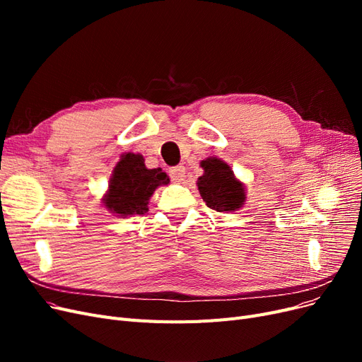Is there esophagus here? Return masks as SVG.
<instances>
[{
    "instance_id": "1",
    "label": "esophagus",
    "mask_w": 362,
    "mask_h": 362,
    "mask_svg": "<svg viewBox=\"0 0 362 362\" xmlns=\"http://www.w3.org/2000/svg\"><path fill=\"white\" fill-rule=\"evenodd\" d=\"M169 177L173 182H182L185 178V168L184 166H177V168H172L169 170Z\"/></svg>"
}]
</instances>
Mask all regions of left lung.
<instances>
[{"label":"left lung","instance_id":"8db88e82","mask_svg":"<svg viewBox=\"0 0 362 362\" xmlns=\"http://www.w3.org/2000/svg\"><path fill=\"white\" fill-rule=\"evenodd\" d=\"M204 175L198 178V190L206 206L218 213L235 211L246 201L245 184L235 178L229 164L217 157L201 161Z\"/></svg>","mask_w":362,"mask_h":362}]
</instances>
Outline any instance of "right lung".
<instances>
[{"instance_id": "add662e5", "label": "right lung", "mask_w": 362, "mask_h": 362, "mask_svg": "<svg viewBox=\"0 0 362 362\" xmlns=\"http://www.w3.org/2000/svg\"><path fill=\"white\" fill-rule=\"evenodd\" d=\"M169 177L161 168L148 169L145 158L140 154L120 156V160L113 169L108 190L103 198L108 211L120 217L145 214L148 202L156 189L168 185Z\"/></svg>"}]
</instances>
